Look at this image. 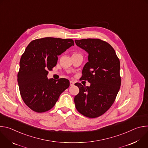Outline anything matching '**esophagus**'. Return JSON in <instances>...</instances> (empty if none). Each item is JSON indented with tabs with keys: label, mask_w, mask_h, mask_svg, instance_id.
I'll list each match as a JSON object with an SVG mask.
<instances>
[{
	"label": "esophagus",
	"mask_w": 148,
	"mask_h": 148,
	"mask_svg": "<svg viewBox=\"0 0 148 148\" xmlns=\"http://www.w3.org/2000/svg\"><path fill=\"white\" fill-rule=\"evenodd\" d=\"M70 84L71 86H74V82L73 81H70Z\"/></svg>",
	"instance_id": "esophagus-1"
}]
</instances>
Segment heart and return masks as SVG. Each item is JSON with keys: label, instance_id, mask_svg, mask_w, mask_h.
<instances>
[{"label": "heart", "instance_id": "heart-1", "mask_svg": "<svg viewBox=\"0 0 148 148\" xmlns=\"http://www.w3.org/2000/svg\"><path fill=\"white\" fill-rule=\"evenodd\" d=\"M74 54H75V53H74Z\"/></svg>", "mask_w": 148, "mask_h": 148}]
</instances>
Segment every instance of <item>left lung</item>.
Returning <instances> with one entry per match:
<instances>
[{
	"instance_id": "obj_1",
	"label": "left lung",
	"mask_w": 148,
	"mask_h": 148,
	"mask_svg": "<svg viewBox=\"0 0 148 148\" xmlns=\"http://www.w3.org/2000/svg\"><path fill=\"white\" fill-rule=\"evenodd\" d=\"M75 42L89 54L81 78L91 84L90 87L75 84L79 90L74 97L75 108L84 116L97 118L110 108L119 90V60L113 47L101 39L83 38Z\"/></svg>"
}]
</instances>
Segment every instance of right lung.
I'll use <instances>...</instances> for the list:
<instances>
[{"mask_svg":"<svg viewBox=\"0 0 148 148\" xmlns=\"http://www.w3.org/2000/svg\"><path fill=\"white\" fill-rule=\"evenodd\" d=\"M74 45L72 39L45 37L33 40L27 46L20 58L17 82L23 101L32 111L41 113L51 110L69 87L67 79L47 76L56 66L57 56Z\"/></svg>","mask_w":148,"mask_h":148,"instance_id":"add662e5","label":"right lung"}]
</instances>
